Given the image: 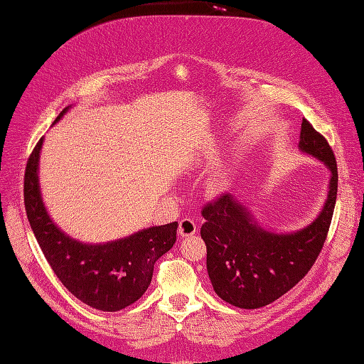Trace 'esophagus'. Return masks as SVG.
Wrapping results in <instances>:
<instances>
[{"mask_svg":"<svg viewBox=\"0 0 364 364\" xmlns=\"http://www.w3.org/2000/svg\"><path fill=\"white\" fill-rule=\"evenodd\" d=\"M179 235L181 237H190L196 234V222L193 218H182L179 222Z\"/></svg>","mask_w":364,"mask_h":364,"instance_id":"1","label":"esophagus"}]
</instances>
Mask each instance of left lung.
I'll use <instances>...</instances> for the list:
<instances>
[{
  "label": "left lung",
  "instance_id": "8db88e82",
  "mask_svg": "<svg viewBox=\"0 0 364 364\" xmlns=\"http://www.w3.org/2000/svg\"><path fill=\"white\" fill-rule=\"evenodd\" d=\"M299 139V150L331 171L326 200L314 222L296 232H270L230 193L202 209L209 279L218 297L230 305L253 310L277 301L310 272L323 247L337 199V162L325 136L305 118Z\"/></svg>",
  "mask_w": 364,
  "mask_h": 364
}]
</instances>
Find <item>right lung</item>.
Listing matches in <instances>:
<instances>
[{
  "label": "right lung",
  "mask_w": 364,
  "mask_h": 364,
  "mask_svg": "<svg viewBox=\"0 0 364 364\" xmlns=\"http://www.w3.org/2000/svg\"><path fill=\"white\" fill-rule=\"evenodd\" d=\"M65 107L54 123L67 114ZM39 139L27 161L24 203L33 234L53 272L77 299L100 311H119L146 293L155 262L176 243L178 222L151 226L126 238L87 245L67 235L53 222L39 188Z\"/></svg>",
  "instance_id": "1"
}]
</instances>
